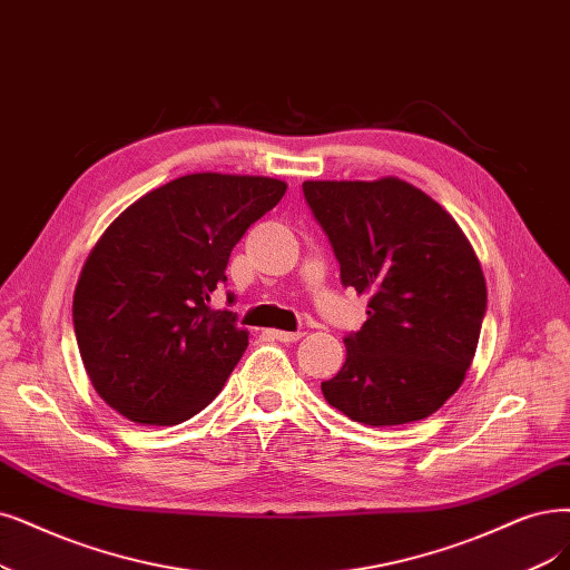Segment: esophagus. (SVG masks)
<instances>
[{
    "label": "esophagus",
    "mask_w": 570,
    "mask_h": 570,
    "mask_svg": "<svg viewBox=\"0 0 570 570\" xmlns=\"http://www.w3.org/2000/svg\"><path fill=\"white\" fill-rule=\"evenodd\" d=\"M274 338H277L279 343H296L303 338V331H272Z\"/></svg>",
    "instance_id": "esophagus-1"
}]
</instances>
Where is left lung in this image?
Instances as JSON below:
<instances>
[{
    "mask_svg": "<svg viewBox=\"0 0 570 570\" xmlns=\"http://www.w3.org/2000/svg\"><path fill=\"white\" fill-rule=\"evenodd\" d=\"M341 263V282L368 293V320L345 338L326 402L373 428L423 420L444 406L474 360L487 279L458 223L399 178L305 180Z\"/></svg>",
    "mask_w": 570,
    "mask_h": 570,
    "instance_id": "obj_1",
    "label": "left lung"
}]
</instances>
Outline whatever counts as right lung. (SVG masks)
<instances>
[{
    "label": "right lung",
    "instance_id": "obj_1",
    "mask_svg": "<svg viewBox=\"0 0 570 570\" xmlns=\"http://www.w3.org/2000/svg\"><path fill=\"white\" fill-rule=\"evenodd\" d=\"M286 183L189 174L134 202L81 267L72 322L83 368L110 409L140 425H178L223 390L248 345L210 293L244 232Z\"/></svg>",
    "mask_w": 570,
    "mask_h": 570
}]
</instances>
